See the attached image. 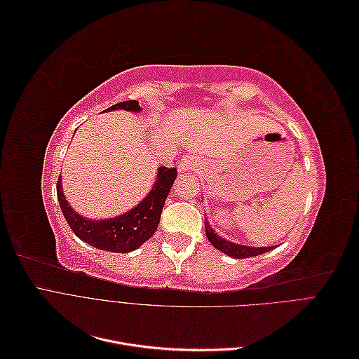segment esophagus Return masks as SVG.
<instances>
[{"mask_svg":"<svg viewBox=\"0 0 359 359\" xmlns=\"http://www.w3.org/2000/svg\"><path fill=\"white\" fill-rule=\"evenodd\" d=\"M201 165V161L196 156H186L182 157V160L178 163V170L181 173L184 172H191V170H196Z\"/></svg>","mask_w":359,"mask_h":359,"instance_id":"34e87169","label":"esophagus"}]
</instances>
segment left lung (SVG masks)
<instances>
[{
  "label": "left lung",
  "instance_id": "left-lung-1",
  "mask_svg": "<svg viewBox=\"0 0 359 359\" xmlns=\"http://www.w3.org/2000/svg\"><path fill=\"white\" fill-rule=\"evenodd\" d=\"M205 232H206V238H208L210 243L219 248L220 252H223L224 255L235 257V259H245V257H252V256H257L269 252V250H274V247H247V245H241V244H235L224 240L220 235H217L214 232L212 227L210 226L208 220L205 217Z\"/></svg>",
  "mask_w": 359,
  "mask_h": 359
}]
</instances>
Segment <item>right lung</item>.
<instances>
[{"label": "right lung", "instance_id": "right-lung-1", "mask_svg": "<svg viewBox=\"0 0 359 359\" xmlns=\"http://www.w3.org/2000/svg\"><path fill=\"white\" fill-rule=\"evenodd\" d=\"M116 109L140 112L142 107L139 106V102L136 100H127L107 107L106 111ZM175 178V168H158L156 182L148 193V196L142 202L137 203L133 210L118 215L115 219L107 220H90L76 212L67 203L66 198H64L61 175L57 184V196L61 211L76 236L95 248L106 250V252L130 253L139 248L154 235L160 223L163 205H165V201Z\"/></svg>", "mask_w": 359, "mask_h": 359}]
</instances>
